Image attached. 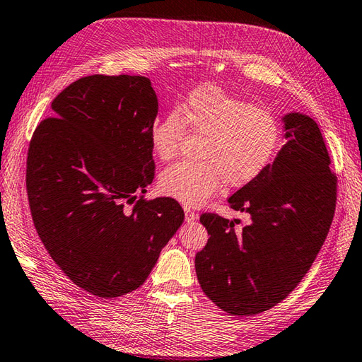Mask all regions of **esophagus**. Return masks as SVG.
Instances as JSON below:
<instances>
[{
	"mask_svg": "<svg viewBox=\"0 0 362 362\" xmlns=\"http://www.w3.org/2000/svg\"><path fill=\"white\" fill-rule=\"evenodd\" d=\"M184 214H186V221L187 223H193V221H197V219H198V214H195V211H193L189 207H184Z\"/></svg>",
	"mask_w": 362,
	"mask_h": 362,
	"instance_id": "obj_1",
	"label": "esophagus"
}]
</instances>
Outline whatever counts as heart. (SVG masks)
I'll return each mask as SVG.
<instances>
[{
    "label": "heart",
    "instance_id": "b5f03b06",
    "mask_svg": "<svg viewBox=\"0 0 362 362\" xmlns=\"http://www.w3.org/2000/svg\"><path fill=\"white\" fill-rule=\"evenodd\" d=\"M186 127L202 135L199 161L172 164L160 176V190L197 207L223 187H244L266 172L281 147V126L269 110L228 95L215 86L193 90L167 112L151 130V144L160 160L178 153Z\"/></svg>",
    "mask_w": 362,
    "mask_h": 362
}]
</instances>
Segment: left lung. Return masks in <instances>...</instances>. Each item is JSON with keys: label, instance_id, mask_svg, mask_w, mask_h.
<instances>
[{"label": "left lung", "instance_id": "1", "mask_svg": "<svg viewBox=\"0 0 362 362\" xmlns=\"http://www.w3.org/2000/svg\"><path fill=\"white\" fill-rule=\"evenodd\" d=\"M287 143L259 178L228 198L247 211L236 227L216 214L199 221L210 235L197 253L199 286L235 316L266 312L301 283L321 250L337 206V176L318 124L304 113L283 117Z\"/></svg>", "mask_w": 362, "mask_h": 362}]
</instances>
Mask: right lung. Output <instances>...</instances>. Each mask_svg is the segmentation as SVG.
Listing matches in <instances>:
<instances>
[{
	"mask_svg": "<svg viewBox=\"0 0 362 362\" xmlns=\"http://www.w3.org/2000/svg\"><path fill=\"white\" fill-rule=\"evenodd\" d=\"M50 115L28 155L35 228L78 287L100 298L126 295L147 279L184 221L172 198L138 199L155 176L151 79L79 78L52 101Z\"/></svg>",
	"mask_w": 362,
	"mask_h": 362,
	"instance_id": "obj_1",
	"label": "right lung"
}]
</instances>
